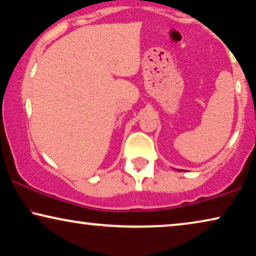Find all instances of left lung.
Masks as SVG:
<instances>
[{
  "label": "left lung",
  "instance_id": "obj_1",
  "mask_svg": "<svg viewBox=\"0 0 256 256\" xmlns=\"http://www.w3.org/2000/svg\"><path fill=\"white\" fill-rule=\"evenodd\" d=\"M176 170H178V171H182V170H179V169H176Z\"/></svg>",
  "mask_w": 256,
  "mask_h": 256
}]
</instances>
